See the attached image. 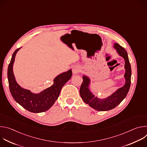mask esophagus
Returning <instances> with one entry per match:
<instances>
[{"mask_svg": "<svg viewBox=\"0 0 147 147\" xmlns=\"http://www.w3.org/2000/svg\"><path fill=\"white\" fill-rule=\"evenodd\" d=\"M72 71L74 74H78V72L80 71V67L78 66H74L72 69Z\"/></svg>", "mask_w": 147, "mask_h": 147, "instance_id": "obj_1", "label": "esophagus"}]
</instances>
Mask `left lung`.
Here are the masks:
<instances>
[{"instance_id": "8db88e82", "label": "left lung", "mask_w": 147, "mask_h": 147, "mask_svg": "<svg viewBox=\"0 0 147 147\" xmlns=\"http://www.w3.org/2000/svg\"><path fill=\"white\" fill-rule=\"evenodd\" d=\"M114 48L116 49L118 54L125 60V72L124 76L125 82L122 87L119 88L111 96L104 99H99L95 96L88 88L90 83V78L86 76H82L83 82H82L80 89V96L84 102L98 111H109L116 107L126 96L130 87L131 70L127 52L119 44L115 43Z\"/></svg>"}]
</instances>
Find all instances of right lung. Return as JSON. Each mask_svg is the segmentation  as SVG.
<instances>
[{"label": "right lung", "mask_w": 147, "mask_h": 147, "mask_svg": "<svg viewBox=\"0 0 147 147\" xmlns=\"http://www.w3.org/2000/svg\"><path fill=\"white\" fill-rule=\"evenodd\" d=\"M13 53L8 66L7 78L10 93L14 99L24 109L32 113H40L48 111L58 98L60 90L65 84L71 78V70L58 75L53 80V84L38 94L31 92L30 90L21 87L16 81L13 66L17 52Z\"/></svg>", "instance_id": "right-lung-1"}]
</instances>
